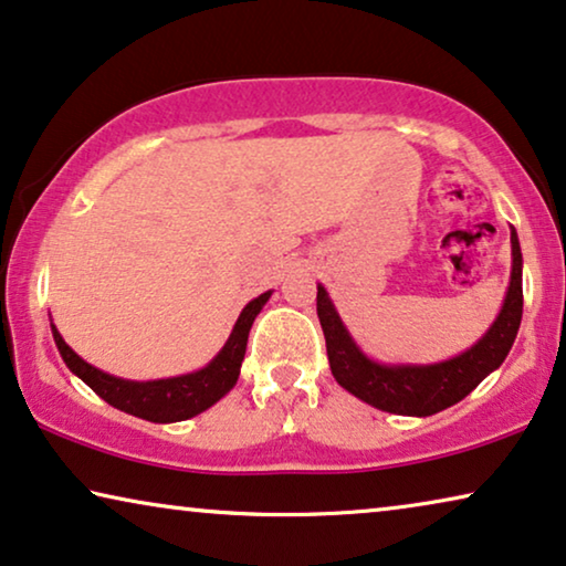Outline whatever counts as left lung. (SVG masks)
Returning a JSON list of instances; mask_svg holds the SVG:
<instances>
[{
    "instance_id": "left-lung-1",
    "label": "left lung",
    "mask_w": 566,
    "mask_h": 566,
    "mask_svg": "<svg viewBox=\"0 0 566 566\" xmlns=\"http://www.w3.org/2000/svg\"><path fill=\"white\" fill-rule=\"evenodd\" d=\"M513 272L503 310L490 331L464 354L439 364H379L371 361L352 333L346 331L336 307L317 284V317H321L325 348H328L331 371L344 389L369 402L371 408L395 412V416H433L472 392L480 381L505 361L523 317V253L518 233L511 228Z\"/></svg>"
}]
</instances>
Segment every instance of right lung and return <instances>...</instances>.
Instances as JSON below:
<instances>
[{
  "instance_id": "right-lung-1",
  "label": "right lung",
  "mask_w": 566,
  "mask_h": 566,
  "mask_svg": "<svg viewBox=\"0 0 566 566\" xmlns=\"http://www.w3.org/2000/svg\"><path fill=\"white\" fill-rule=\"evenodd\" d=\"M272 297V290L259 294L243 307L233 325V333L220 348V354L200 371L181 374L171 379H154V381H130L113 377V374L97 369V366L86 364L71 346L61 338V333L51 323L53 340L59 346L63 361L71 371L76 374L84 385H90L102 400L113 405V408L127 412V416L150 420V423H177L200 416L202 410L212 408L220 397H226L235 387L238 374L245 356V344H249V331L261 307Z\"/></svg>"
}]
</instances>
